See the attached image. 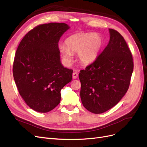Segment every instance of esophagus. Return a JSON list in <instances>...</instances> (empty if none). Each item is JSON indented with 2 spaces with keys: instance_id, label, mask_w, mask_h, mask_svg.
Masks as SVG:
<instances>
[{
  "instance_id": "1",
  "label": "esophagus",
  "mask_w": 147,
  "mask_h": 147,
  "mask_svg": "<svg viewBox=\"0 0 147 147\" xmlns=\"http://www.w3.org/2000/svg\"><path fill=\"white\" fill-rule=\"evenodd\" d=\"M78 76V74L77 73H73V79H76Z\"/></svg>"
}]
</instances>
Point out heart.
I'll return each mask as SVG.
<instances>
[{
	"label": "heart",
	"mask_w": 147,
	"mask_h": 147,
	"mask_svg": "<svg viewBox=\"0 0 147 147\" xmlns=\"http://www.w3.org/2000/svg\"><path fill=\"white\" fill-rule=\"evenodd\" d=\"M105 40L97 33H81L68 37L65 45L59 46V51L65 63L69 65L73 60V54L77 53L79 61L84 65H90L95 61L102 49Z\"/></svg>",
	"instance_id": "1"
}]
</instances>
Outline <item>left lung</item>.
I'll return each instance as SVG.
<instances>
[{"instance_id":"left-lung-1","label":"left lung","mask_w":147,"mask_h":147,"mask_svg":"<svg viewBox=\"0 0 147 147\" xmlns=\"http://www.w3.org/2000/svg\"><path fill=\"white\" fill-rule=\"evenodd\" d=\"M109 43L93 63L80 71L83 106L93 113L111 109L128 90L134 64L131 51L120 33L109 29Z\"/></svg>"}]
</instances>
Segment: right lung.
I'll return each mask as SVG.
<instances>
[{"label":"right lung","mask_w":147,"mask_h":147,"mask_svg":"<svg viewBox=\"0 0 147 147\" xmlns=\"http://www.w3.org/2000/svg\"><path fill=\"white\" fill-rule=\"evenodd\" d=\"M65 23L39 25L23 38L16 52L13 74L19 93L38 112L52 111L60 102V91L71 81L73 70L60 61L58 42L69 29Z\"/></svg>","instance_id":"right-lung-1"}]
</instances>
